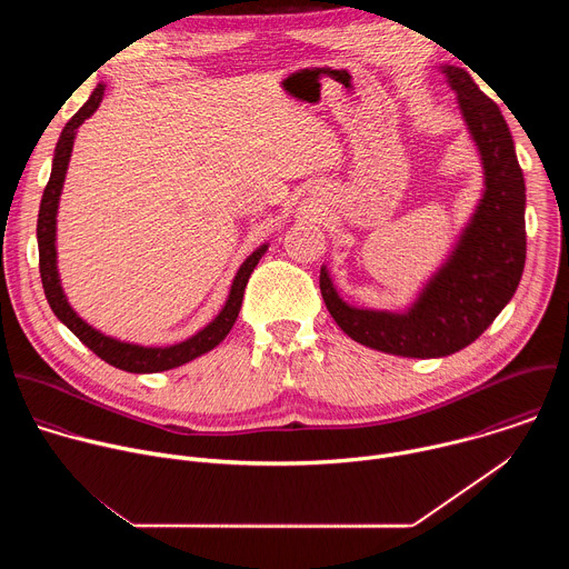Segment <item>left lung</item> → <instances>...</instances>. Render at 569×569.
Here are the masks:
<instances>
[{"label":"left lung","instance_id":"8db88e82","mask_svg":"<svg viewBox=\"0 0 569 569\" xmlns=\"http://www.w3.org/2000/svg\"><path fill=\"white\" fill-rule=\"evenodd\" d=\"M461 114L479 148L483 196L448 263L408 312L351 308L321 268L319 290L338 327L356 342L402 358H443L491 327L518 290L525 259V178L509 126L472 76L443 67Z\"/></svg>","mask_w":569,"mask_h":569}]
</instances>
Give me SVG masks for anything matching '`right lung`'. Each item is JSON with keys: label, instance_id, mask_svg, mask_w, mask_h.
<instances>
[{"label": "right lung", "instance_id": "add662e5", "mask_svg": "<svg viewBox=\"0 0 569 569\" xmlns=\"http://www.w3.org/2000/svg\"><path fill=\"white\" fill-rule=\"evenodd\" d=\"M103 92H106V86H97V90L92 92L88 103L67 121L58 143H56L51 178L44 187L42 202H40V213H38L40 279H42V288H44V295H47V301H49L53 315L90 351H94L101 360H106L108 365H112L117 369H123V371H130V373H157V371L176 369L184 362H191L193 358L211 351L213 347H218L227 338V333L231 331L233 321L238 317V310H240V303H242V292H246L250 274L254 272L257 263L266 254L268 246H261L252 257H248L246 263L240 266V270L233 277L227 303L220 310V315L209 323V327H204L200 333H196L193 338H189L180 345H173V347H139V345L119 342L114 338H108V336L99 333L97 329L90 327L88 321L80 319L71 310V306L67 303V297L60 288V279H58V270H56V213H58V200H60L67 164H69V157H71L76 130L88 117H92L97 112L99 103L103 101Z\"/></svg>", "mask_w": 569, "mask_h": 569}]
</instances>
